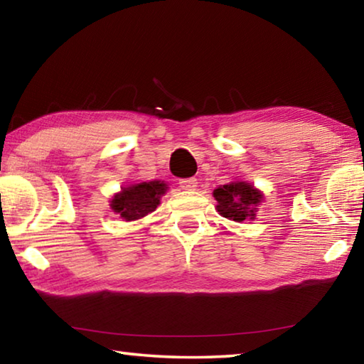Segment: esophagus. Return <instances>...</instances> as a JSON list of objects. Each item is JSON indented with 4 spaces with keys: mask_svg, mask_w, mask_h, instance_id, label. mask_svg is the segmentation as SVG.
<instances>
[{
    "mask_svg": "<svg viewBox=\"0 0 364 364\" xmlns=\"http://www.w3.org/2000/svg\"><path fill=\"white\" fill-rule=\"evenodd\" d=\"M180 188L184 191H194L197 188V180L196 178H184V180H180Z\"/></svg>",
    "mask_w": 364,
    "mask_h": 364,
    "instance_id": "obj_1",
    "label": "esophagus"
}]
</instances>
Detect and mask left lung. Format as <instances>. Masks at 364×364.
I'll return each mask as SVG.
<instances>
[{"instance_id":"obj_1","label":"left lung","mask_w":364,"mask_h":364,"mask_svg":"<svg viewBox=\"0 0 364 364\" xmlns=\"http://www.w3.org/2000/svg\"><path fill=\"white\" fill-rule=\"evenodd\" d=\"M217 200V212L228 220L252 221L255 220L258 205L263 202V193L247 181H231L221 184L213 191Z\"/></svg>"}]
</instances>
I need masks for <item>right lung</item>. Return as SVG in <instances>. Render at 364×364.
Listing matches in <instances>:
<instances>
[{"instance_id":"add662e5","label":"right lung","mask_w":364,"mask_h":364,"mask_svg":"<svg viewBox=\"0 0 364 364\" xmlns=\"http://www.w3.org/2000/svg\"><path fill=\"white\" fill-rule=\"evenodd\" d=\"M167 191L168 184L160 180L128 184L112 196L109 205L125 221H136L156 210Z\"/></svg>"}]
</instances>
